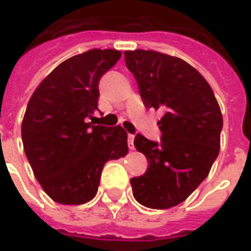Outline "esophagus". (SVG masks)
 Wrapping results in <instances>:
<instances>
[{"label": "esophagus", "instance_id": "34e87169", "mask_svg": "<svg viewBox=\"0 0 251 251\" xmlns=\"http://www.w3.org/2000/svg\"><path fill=\"white\" fill-rule=\"evenodd\" d=\"M128 148H130V150H134V135H132V134L128 135Z\"/></svg>", "mask_w": 251, "mask_h": 251}]
</instances>
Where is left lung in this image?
<instances>
[{"mask_svg": "<svg viewBox=\"0 0 251 251\" xmlns=\"http://www.w3.org/2000/svg\"><path fill=\"white\" fill-rule=\"evenodd\" d=\"M124 60L138 83L144 106L162 110L161 143L137 134L134 145L148 161L131 178L132 195L151 209L183 202L209 175L219 154L223 119L205 77L179 57L155 50H126Z\"/></svg>", "mask_w": 251, "mask_h": 251, "instance_id": "left-lung-1", "label": "left lung"}]
</instances>
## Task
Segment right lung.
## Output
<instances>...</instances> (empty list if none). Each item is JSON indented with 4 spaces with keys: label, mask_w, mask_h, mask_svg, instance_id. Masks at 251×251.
Here are the masks:
<instances>
[{
    "label": "right lung",
    "mask_w": 251,
    "mask_h": 251,
    "mask_svg": "<svg viewBox=\"0 0 251 251\" xmlns=\"http://www.w3.org/2000/svg\"><path fill=\"white\" fill-rule=\"evenodd\" d=\"M121 57L116 49H90L52 70L29 99L22 143L35 178L62 205H82L99 189L107 161L126 157L123 127L93 126L100 77Z\"/></svg>",
    "instance_id": "1"
}]
</instances>
